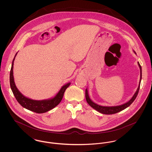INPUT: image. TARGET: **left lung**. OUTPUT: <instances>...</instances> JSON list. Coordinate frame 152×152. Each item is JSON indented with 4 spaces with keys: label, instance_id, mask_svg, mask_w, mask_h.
Listing matches in <instances>:
<instances>
[{
    "label": "left lung",
    "instance_id": "obj_1",
    "mask_svg": "<svg viewBox=\"0 0 152 152\" xmlns=\"http://www.w3.org/2000/svg\"><path fill=\"white\" fill-rule=\"evenodd\" d=\"M134 53H136V52L133 50ZM138 65L139 66L140 68V81H139V86L137 87V89L136 90V91L135 92V93L134 94V95H133V96L132 97V98L130 99L129 101H128L127 102L122 104L121 105H118V106H112V107H106V106H101L99 105L98 104H96V103H95L94 102H93L91 98H89V94H88V89L86 88V100H87V103L92 108L95 109L96 110H97L98 112L103 113V114H106V115H110V114H114L116 113H118L125 109L128 108V107H129L130 105L133 103V102L134 101V99H136L139 91V88H140V82H141V80H142V67L140 65L139 63H137Z\"/></svg>",
    "mask_w": 152,
    "mask_h": 152
}]
</instances>
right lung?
<instances>
[{
    "instance_id": "obj_1",
    "label": "right lung",
    "mask_w": 152,
    "mask_h": 152,
    "mask_svg": "<svg viewBox=\"0 0 152 152\" xmlns=\"http://www.w3.org/2000/svg\"><path fill=\"white\" fill-rule=\"evenodd\" d=\"M18 53L16 54L12 64V67L10 72V85L11 89L15 95L18 102L24 108L27 109L29 110L34 112L38 113H42L49 111L50 110L55 108L57 106L61 101L64 94L66 89L69 86L70 83L63 86L61 88L58 92L53 98L44 99V100H34L28 98L24 96L22 93L19 91L18 88L16 86L14 77H13V64L15 57Z\"/></svg>"
}]
</instances>
